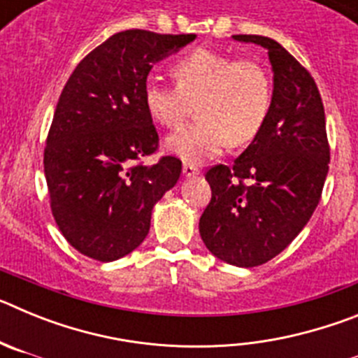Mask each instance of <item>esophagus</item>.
Segmentation results:
<instances>
[{"instance_id":"34e87169","label":"esophagus","mask_w":358,"mask_h":358,"mask_svg":"<svg viewBox=\"0 0 358 358\" xmlns=\"http://www.w3.org/2000/svg\"><path fill=\"white\" fill-rule=\"evenodd\" d=\"M182 173H185L186 177H194V176H199V173H201V170H199L197 166H194V164L186 163L185 166H182Z\"/></svg>"}]
</instances>
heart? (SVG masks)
Returning a JSON list of instances; mask_svg holds the SVG:
<instances>
[{
    "label": "heart",
    "mask_w": 358,
    "mask_h": 358,
    "mask_svg": "<svg viewBox=\"0 0 358 358\" xmlns=\"http://www.w3.org/2000/svg\"><path fill=\"white\" fill-rule=\"evenodd\" d=\"M172 75L176 85L148 80L143 102L166 129L181 127L197 106L199 122L166 140V148L185 163H206L231 141L249 143L271 115L274 84L262 62L197 48L173 62Z\"/></svg>",
    "instance_id": "heart-1"
}]
</instances>
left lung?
<instances>
[{
  "mask_svg": "<svg viewBox=\"0 0 358 358\" xmlns=\"http://www.w3.org/2000/svg\"><path fill=\"white\" fill-rule=\"evenodd\" d=\"M268 52L274 98L264 129L231 166L206 172L211 201L199 222L211 255L236 267L267 264L301 233L319 204L330 164L315 80L280 43L233 36Z\"/></svg>",
  "mask_w": 358,
  "mask_h": 358,
  "instance_id": "obj_1",
  "label": "left lung"
}]
</instances>
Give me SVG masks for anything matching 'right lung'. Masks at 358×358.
<instances>
[{
  "label": "right lung",
  "instance_id": "add662e5",
  "mask_svg": "<svg viewBox=\"0 0 358 358\" xmlns=\"http://www.w3.org/2000/svg\"><path fill=\"white\" fill-rule=\"evenodd\" d=\"M194 34L118 31L78 62L57 102L44 147V176L57 226L87 258L115 262L150 229L152 208L181 176L159 147L143 102L152 64L189 44Z\"/></svg>",
  "mask_w": 358,
  "mask_h": 358
}]
</instances>
